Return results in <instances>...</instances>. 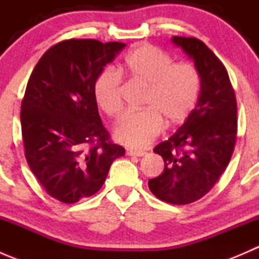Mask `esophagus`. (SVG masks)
Masks as SVG:
<instances>
[{"label": "esophagus", "instance_id": "1", "mask_svg": "<svg viewBox=\"0 0 259 259\" xmlns=\"http://www.w3.org/2000/svg\"><path fill=\"white\" fill-rule=\"evenodd\" d=\"M126 154L129 156H144L146 153L143 150H132V149H129V150L126 151Z\"/></svg>", "mask_w": 259, "mask_h": 259}]
</instances>
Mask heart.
I'll use <instances>...</instances> for the list:
<instances>
[{
  "mask_svg": "<svg viewBox=\"0 0 259 259\" xmlns=\"http://www.w3.org/2000/svg\"><path fill=\"white\" fill-rule=\"evenodd\" d=\"M120 74L146 86L144 110L129 111L120 117L114 137L130 148H145L164 127L184 122L194 109L200 89L199 71L192 62H173L164 50L142 44L125 56ZM103 70L94 85V95L101 110L116 116L122 109L121 75Z\"/></svg>",
  "mask_w": 259,
  "mask_h": 259,
  "instance_id": "heart-1",
  "label": "heart"
}]
</instances>
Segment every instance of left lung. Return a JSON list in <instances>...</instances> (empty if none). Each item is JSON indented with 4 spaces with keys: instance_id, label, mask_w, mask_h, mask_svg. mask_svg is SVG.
<instances>
[{
    "instance_id": "obj_1",
    "label": "left lung",
    "mask_w": 259,
    "mask_h": 259,
    "mask_svg": "<svg viewBox=\"0 0 259 259\" xmlns=\"http://www.w3.org/2000/svg\"><path fill=\"white\" fill-rule=\"evenodd\" d=\"M171 42L194 61L200 93L184 124L154 148L164 170L148 185L160 200L184 205L204 197L226 170L236 144L237 101L226 67L203 41L173 36Z\"/></svg>"
}]
</instances>
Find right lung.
<instances>
[{
  "mask_svg": "<svg viewBox=\"0 0 259 259\" xmlns=\"http://www.w3.org/2000/svg\"><path fill=\"white\" fill-rule=\"evenodd\" d=\"M121 42L65 40L38 60L21 104L25 156L49 195L72 204L95 194L116 158L101 122L94 85Z\"/></svg>",
  "mask_w": 259,
  "mask_h": 259,
  "instance_id": "right-lung-1",
  "label": "right lung"
}]
</instances>
